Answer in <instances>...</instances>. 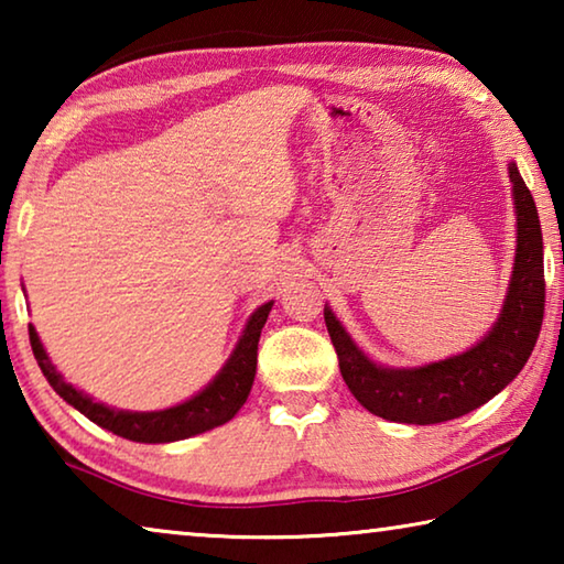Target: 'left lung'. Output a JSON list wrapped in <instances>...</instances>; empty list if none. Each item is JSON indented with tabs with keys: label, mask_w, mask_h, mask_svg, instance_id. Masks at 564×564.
Masks as SVG:
<instances>
[{
	"label": "left lung",
	"mask_w": 564,
	"mask_h": 564,
	"mask_svg": "<svg viewBox=\"0 0 564 564\" xmlns=\"http://www.w3.org/2000/svg\"><path fill=\"white\" fill-rule=\"evenodd\" d=\"M514 204V263L502 308L492 328L457 356L415 368L380 366L358 348L333 308H323L340 376L358 403L370 413L408 425H435L488 403L518 378L538 343L545 313V263L542 231L530 188L510 161Z\"/></svg>",
	"instance_id": "obj_1"
}]
</instances>
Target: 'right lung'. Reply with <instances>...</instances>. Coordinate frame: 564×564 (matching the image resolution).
Wrapping results in <instances>:
<instances>
[{
  "label": "right lung",
  "instance_id": "add662e5",
  "mask_svg": "<svg viewBox=\"0 0 564 564\" xmlns=\"http://www.w3.org/2000/svg\"><path fill=\"white\" fill-rule=\"evenodd\" d=\"M271 308L273 301L259 305L248 316L231 356H228L221 370L214 376L212 383H206L196 395L184 400V403H176L164 410H144V413L104 405L99 400L84 393V390L66 383L64 376L50 360V352L44 350L40 333H36L34 326H30V340L34 358L40 362L44 378L50 380V386L72 408L79 410L82 415H87L91 423H97L104 431H111L113 435L127 437V441L133 443H176L186 441V437L202 435L206 431H214V427L228 423L243 408L256 378L261 328L265 326Z\"/></svg>",
  "mask_w": 564,
  "mask_h": 564
}]
</instances>
